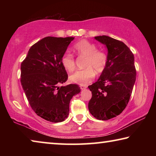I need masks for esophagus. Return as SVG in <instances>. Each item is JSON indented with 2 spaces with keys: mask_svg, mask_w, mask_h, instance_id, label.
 Here are the masks:
<instances>
[{
  "mask_svg": "<svg viewBox=\"0 0 156 156\" xmlns=\"http://www.w3.org/2000/svg\"><path fill=\"white\" fill-rule=\"evenodd\" d=\"M86 87H84V86H80V89L81 90H84V89H86Z\"/></svg>",
  "mask_w": 156,
  "mask_h": 156,
  "instance_id": "1",
  "label": "esophagus"
}]
</instances>
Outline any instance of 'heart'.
<instances>
[{
    "mask_svg": "<svg viewBox=\"0 0 156 156\" xmlns=\"http://www.w3.org/2000/svg\"><path fill=\"white\" fill-rule=\"evenodd\" d=\"M73 50L78 56L86 57L84 67L87 68L72 73L69 80L79 85L85 86L94 80L95 72L97 74H100L105 70L108 62L107 56L104 51L97 49L96 44L86 40L75 44ZM61 64L67 72H73L76 67L74 57L70 53H64L61 58Z\"/></svg>",
    "mask_w": 156,
    "mask_h": 156,
    "instance_id": "heart-1",
    "label": "heart"
}]
</instances>
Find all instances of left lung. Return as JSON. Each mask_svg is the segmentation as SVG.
<instances>
[{"mask_svg":"<svg viewBox=\"0 0 156 156\" xmlns=\"http://www.w3.org/2000/svg\"><path fill=\"white\" fill-rule=\"evenodd\" d=\"M107 48V67L96 83L89 85L92 97L88 108L100 120L120 115L130 99L136 79L134 56L126 44L107 36L94 37Z\"/></svg>","mask_w":156,"mask_h":156,"instance_id":"left-lung-1","label":"left lung"}]
</instances>
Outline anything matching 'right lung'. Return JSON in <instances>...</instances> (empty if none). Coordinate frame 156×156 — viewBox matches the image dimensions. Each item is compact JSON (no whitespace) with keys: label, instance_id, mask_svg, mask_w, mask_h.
<instances>
[{"label":"right lung","instance_id":"right-lung-1","mask_svg":"<svg viewBox=\"0 0 156 156\" xmlns=\"http://www.w3.org/2000/svg\"><path fill=\"white\" fill-rule=\"evenodd\" d=\"M73 39L45 37L31 47L21 63V85L31 109L51 122H62L68 117L70 100L80 92L76 84L58 86L68 78L61 58Z\"/></svg>","mask_w":156,"mask_h":156}]
</instances>
